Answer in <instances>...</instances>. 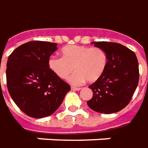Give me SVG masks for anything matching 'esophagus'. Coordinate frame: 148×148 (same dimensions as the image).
<instances>
[{"mask_svg": "<svg viewBox=\"0 0 148 148\" xmlns=\"http://www.w3.org/2000/svg\"><path fill=\"white\" fill-rule=\"evenodd\" d=\"M71 89H72V90H73V91H79V90H81V87H71Z\"/></svg>", "mask_w": 148, "mask_h": 148, "instance_id": "esophagus-1", "label": "esophagus"}]
</instances>
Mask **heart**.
<instances>
[{
    "mask_svg": "<svg viewBox=\"0 0 148 148\" xmlns=\"http://www.w3.org/2000/svg\"><path fill=\"white\" fill-rule=\"evenodd\" d=\"M61 57H51L49 60L50 70L61 79L70 78L72 84L79 85L86 81L95 82L103 76L107 65L106 52L99 47L83 45H67L61 49Z\"/></svg>",
    "mask_w": 148,
    "mask_h": 148,
    "instance_id": "obj_1",
    "label": "heart"
}]
</instances>
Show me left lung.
Segmentation results:
<instances>
[{
    "instance_id": "left-lung-1",
    "label": "left lung",
    "mask_w": 148,
    "mask_h": 148,
    "mask_svg": "<svg viewBox=\"0 0 148 148\" xmlns=\"http://www.w3.org/2000/svg\"><path fill=\"white\" fill-rule=\"evenodd\" d=\"M108 56L103 76L89 86L93 96L87 105L95 112L110 114L123 109L130 103L139 80L138 62L135 53L113 42H94Z\"/></svg>"
}]
</instances>
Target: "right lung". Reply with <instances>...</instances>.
Returning <instances> with one entry per match:
<instances>
[{"instance_id": "add662e5", "label": "right lung", "mask_w": 148, "mask_h": 148, "mask_svg": "<svg viewBox=\"0 0 148 148\" xmlns=\"http://www.w3.org/2000/svg\"><path fill=\"white\" fill-rule=\"evenodd\" d=\"M56 43L30 41L9 56L6 82L11 98L23 112L34 118L48 116L59 108L70 86L49 66Z\"/></svg>"}]
</instances>
